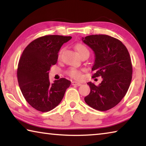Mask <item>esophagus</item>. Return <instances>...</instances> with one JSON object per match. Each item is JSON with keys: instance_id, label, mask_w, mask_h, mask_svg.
I'll use <instances>...</instances> for the list:
<instances>
[{"instance_id": "obj_1", "label": "esophagus", "mask_w": 146, "mask_h": 146, "mask_svg": "<svg viewBox=\"0 0 146 146\" xmlns=\"http://www.w3.org/2000/svg\"><path fill=\"white\" fill-rule=\"evenodd\" d=\"M71 85L73 86H80L82 85V84L79 83V82H76V81H73V82H71Z\"/></svg>"}]
</instances>
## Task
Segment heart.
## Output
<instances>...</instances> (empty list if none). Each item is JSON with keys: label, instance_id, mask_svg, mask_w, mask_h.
<instances>
[{"label": "heart", "instance_id": "1", "mask_svg": "<svg viewBox=\"0 0 146 146\" xmlns=\"http://www.w3.org/2000/svg\"><path fill=\"white\" fill-rule=\"evenodd\" d=\"M75 48L76 51L78 52V53L80 55V56L86 53L89 54V53H90L89 52V50L87 47L83 44H81V43L76 44L75 46ZM62 53V50H60L58 55L59 58L61 57ZM66 73H67V74L69 76L75 79H80L81 78V76H82V71H81L80 70H78V69L70 68L69 69Z\"/></svg>", "mask_w": 146, "mask_h": 146}]
</instances>
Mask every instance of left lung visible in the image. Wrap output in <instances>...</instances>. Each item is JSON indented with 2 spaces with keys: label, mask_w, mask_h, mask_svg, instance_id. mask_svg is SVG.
I'll list each match as a JSON object with an SVG mask.
<instances>
[{
  "label": "left lung",
  "mask_w": 146,
  "mask_h": 146,
  "mask_svg": "<svg viewBox=\"0 0 146 146\" xmlns=\"http://www.w3.org/2000/svg\"><path fill=\"white\" fill-rule=\"evenodd\" d=\"M82 40L95 54L93 78H103L98 86L88 83L91 91L84 100L95 110H109L122 100L129 88L133 73L129 53L122 42L106 35H89Z\"/></svg>",
  "instance_id": "8db88e82"
}]
</instances>
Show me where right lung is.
Instances as JSON below:
<instances>
[{"label": "right lung", "mask_w": 146, "mask_h": 146, "mask_svg": "<svg viewBox=\"0 0 146 146\" xmlns=\"http://www.w3.org/2000/svg\"><path fill=\"white\" fill-rule=\"evenodd\" d=\"M71 36L46 35L35 39L24 49L20 58L17 75L20 89L31 107L48 112L57 106L71 82L64 78L51 84L49 71L56 64L58 53Z\"/></svg>", "instance_id": "1"}]
</instances>
